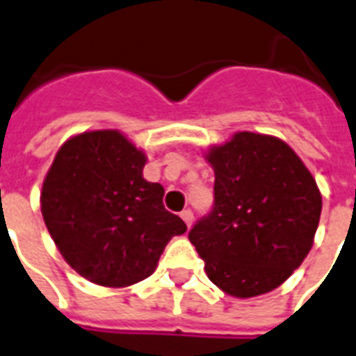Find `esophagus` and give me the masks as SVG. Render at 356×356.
<instances>
[{"instance_id":"esophagus-1","label":"esophagus","mask_w":356,"mask_h":356,"mask_svg":"<svg viewBox=\"0 0 356 356\" xmlns=\"http://www.w3.org/2000/svg\"><path fill=\"white\" fill-rule=\"evenodd\" d=\"M181 218H183L184 223H186V227H192V223H194V212L190 211V209H186V211L181 212Z\"/></svg>"}]
</instances>
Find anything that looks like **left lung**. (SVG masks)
Listing matches in <instances>:
<instances>
[{
    "label": "left lung",
    "mask_w": 356,
    "mask_h": 356,
    "mask_svg": "<svg viewBox=\"0 0 356 356\" xmlns=\"http://www.w3.org/2000/svg\"><path fill=\"white\" fill-rule=\"evenodd\" d=\"M214 207L188 233L209 279L240 299L281 286L307 259L321 194L296 151L270 134L240 131L205 153Z\"/></svg>",
    "instance_id": "8db88e82"
}]
</instances>
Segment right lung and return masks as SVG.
<instances>
[{"label":"right lung","mask_w":356,"mask_h":356,"mask_svg":"<svg viewBox=\"0 0 356 356\" xmlns=\"http://www.w3.org/2000/svg\"><path fill=\"white\" fill-rule=\"evenodd\" d=\"M147 156L116 129L86 131L60 145L40 194L46 227L86 281L131 286L155 271L166 243L186 231L144 179Z\"/></svg>","instance_id":"obj_1"}]
</instances>
